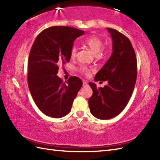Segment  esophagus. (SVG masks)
Here are the masks:
<instances>
[{"label":"esophagus","instance_id":"34e87169","mask_svg":"<svg viewBox=\"0 0 160 160\" xmlns=\"http://www.w3.org/2000/svg\"><path fill=\"white\" fill-rule=\"evenodd\" d=\"M82 85H83V87H86V86H87V85H88V82H87V81H85V80H83V84H82Z\"/></svg>","mask_w":160,"mask_h":160}]
</instances>
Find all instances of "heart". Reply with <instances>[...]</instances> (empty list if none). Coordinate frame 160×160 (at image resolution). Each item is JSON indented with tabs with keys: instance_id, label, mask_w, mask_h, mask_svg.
Instances as JSON below:
<instances>
[{
	"instance_id": "heart-1",
	"label": "heart",
	"mask_w": 160,
	"mask_h": 160,
	"mask_svg": "<svg viewBox=\"0 0 160 160\" xmlns=\"http://www.w3.org/2000/svg\"><path fill=\"white\" fill-rule=\"evenodd\" d=\"M84 42L85 43V45L87 47H89V48L93 51V52L96 54V56L100 55L104 46V43L103 42V40H102L99 36H98L96 35H93L89 37H87V38L84 39ZM76 53H77V47L76 45H73L72 47H71V50H70V56L71 58H74L76 57ZM81 71L86 74L89 73V70L84 67H81Z\"/></svg>"
}]
</instances>
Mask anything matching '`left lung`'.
I'll use <instances>...</instances> for the list:
<instances>
[{
	"label": "left lung",
	"mask_w": 160,
	"mask_h": 160,
	"mask_svg": "<svg viewBox=\"0 0 160 160\" xmlns=\"http://www.w3.org/2000/svg\"><path fill=\"white\" fill-rule=\"evenodd\" d=\"M107 30L113 41V52L94 80H108V84L98 88L95 83L89 82L93 90L89 99L91 113L100 120L113 118L124 110L137 79V59L131 41L117 30Z\"/></svg>",
	"instance_id": "8db88e82"
}]
</instances>
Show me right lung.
Segmentation results:
<instances>
[{
	"instance_id": "1",
	"label": "right lung",
	"mask_w": 160,
	"mask_h": 160,
	"mask_svg": "<svg viewBox=\"0 0 160 160\" xmlns=\"http://www.w3.org/2000/svg\"><path fill=\"white\" fill-rule=\"evenodd\" d=\"M84 31L64 26L51 27L37 36L28 60V86L37 107L47 116L60 118L69 113L82 86L78 77L67 82L57 76L59 66L69 62L73 42Z\"/></svg>"
}]
</instances>
